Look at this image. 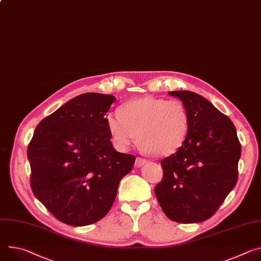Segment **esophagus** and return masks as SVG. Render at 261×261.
Segmentation results:
<instances>
[{"mask_svg":"<svg viewBox=\"0 0 261 261\" xmlns=\"http://www.w3.org/2000/svg\"><path fill=\"white\" fill-rule=\"evenodd\" d=\"M147 159H145V158H140V157H138V158H136V161H135V167H141V165H144L145 163H147Z\"/></svg>","mask_w":261,"mask_h":261,"instance_id":"34e87169","label":"esophagus"}]
</instances>
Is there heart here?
Segmentation results:
<instances>
[{"mask_svg":"<svg viewBox=\"0 0 261 261\" xmlns=\"http://www.w3.org/2000/svg\"><path fill=\"white\" fill-rule=\"evenodd\" d=\"M120 113H108L106 124L114 146L122 151L130 147L137 133L141 149L171 155L182 147L191 126L188 110L180 100L141 98L123 105Z\"/></svg>","mask_w":261,"mask_h":261,"instance_id":"1","label":"heart"}]
</instances>
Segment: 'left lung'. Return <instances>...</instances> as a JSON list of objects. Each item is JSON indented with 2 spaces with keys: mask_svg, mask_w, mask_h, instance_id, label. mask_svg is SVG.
<instances>
[{
  "mask_svg": "<svg viewBox=\"0 0 261 261\" xmlns=\"http://www.w3.org/2000/svg\"><path fill=\"white\" fill-rule=\"evenodd\" d=\"M169 94L186 106L191 126L182 147L160 161L163 178L155 195L170 220L204 222L238 182L241 143L230 118L200 94L188 90Z\"/></svg>",
  "mask_w": 261,
  "mask_h": 261,
  "instance_id": "8db88e82",
  "label": "left lung"
}]
</instances>
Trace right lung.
<instances>
[{
  "instance_id": "obj_1",
  "label": "right lung",
  "mask_w": 261,
  "mask_h": 261,
  "mask_svg": "<svg viewBox=\"0 0 261 261\" xmlns=\"http://www.w3.org/2000/svg\"><path fill=\"white\" fill-rule=\"evenodd\" d=\"M114 101L111 94H80L44 117L28 146L32 192L66 225L103 219L134 165V155L111 144L105 115Z\"/></svg>"
}]
</instances>
